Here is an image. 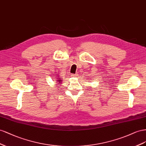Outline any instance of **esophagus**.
<instances>
[{"label":"esophagus","instance_id":"1","mask_svg":"<svg viewBox=\"0 0 146 146\" xmlns=\"http://www.w3.org/2000/svg\"><path fill=\"white\" fill-rule=\"evenodd\" d=\"M72 77H77L78 76V74L77 73H76V74H72Z\"/></svg>","mask_w":146,"mask_h":146}]
</instances>
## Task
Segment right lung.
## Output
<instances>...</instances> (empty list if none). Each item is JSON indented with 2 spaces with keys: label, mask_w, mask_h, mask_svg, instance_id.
I'll list each match as a JSON object with an SVG mask.
<instances>
[{
  "label": "right lung",
  "mask_w": 146,
  "mask_h": 146,
  "mask_svg": "<svg viewBox=\"0 0 146 146\" xmlns=\"http://www.w3.org/2000/svg\"><path fill=\"white\" fill-rule=\"evenodd\" d=\"M57 80H56V81H57V84H56V85L57 84H59V85H60V84H61V83H62V78H61L60 79V78H59V77H57Z\"/></svg>",
  "instance_id": "add662e5"
}]
</instances>
